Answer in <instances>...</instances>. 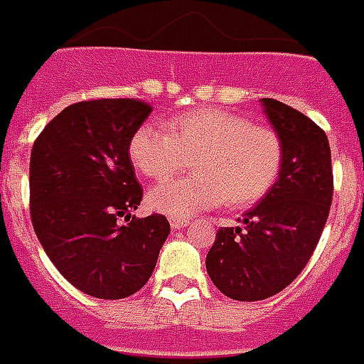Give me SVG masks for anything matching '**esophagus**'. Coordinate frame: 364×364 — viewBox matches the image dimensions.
<instances>
[{
	"label": "esophagus",
	"mask_w": 364,
	"mask_h": 364,
	"mask_svg": "<svg viewBox=\"0 0 364 364\" xmlns=\"http://www.w3.org/2000/svg\"><path fill=\"white\" fill-rule=\"evenodd\" d=\"M188 225V219L184 218H170V228L172 229H184Z\"/></svg>",
	"instance_id": "1"
}]
</instances>
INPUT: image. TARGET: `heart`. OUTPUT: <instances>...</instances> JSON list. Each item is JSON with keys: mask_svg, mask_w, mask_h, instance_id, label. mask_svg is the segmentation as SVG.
I'll return each instance as SVG.
<instances>
[{"mask_svg": "<svg viewBox=\"0 0 364 364\" xmlns=\"http://www.w3.org/2000/svg\"><path fill=\"white\" fill-rule=\"evenodd\" d=\"M129 159L151 180L186 170L192 176L154 186L146 202L170 218H188L219 203L249 208L269 194L282 168L284 146L277 131L239 113L198 107L164 123H146L129 141Z\"/></svg>", "mask_w": 364, "mask_h": 364, "instance_id": "1", "label": "heart"}]
</instances>
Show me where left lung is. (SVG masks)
<instances>
[{
  "instance_id": "obj_1",
  "label": "left lung",
  "mask_w": 364,
  "mask_h": 364,
  "mask_svg": "<svg viewBox=\"0 0 364 364\" xmlns=\"http://www.w3.org/2000/svg\"><path fill=\"white\" fill-rule=\"evenodd\" d=\"M262 109L282 139L284 159L269 194L245 213L241 228H221L205 269L219 292L239 301L282 292L318 247L333 198L331 151L310 117L278 100Z\"/></svg>"
}]
</instances>
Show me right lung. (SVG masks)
<instances>
[{"instance_id":"obj_1","label":"right lung","mask_w":364,"mask_h":364,"mask_svg":"<svg viewBox=\"0 0 364 364\" xmlns=\"http://www.w3.org/2000/svg\"><path fill=\"white\" fill-rule=\"evenodd\" d=\"M151 112L143 100L78 102L41 131L31 151L35 233L58 272L94 298L139 292L170 233L161 213L131 218L143 188L129 141Z\"/></svg>"}]
</instances>
